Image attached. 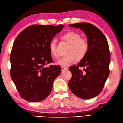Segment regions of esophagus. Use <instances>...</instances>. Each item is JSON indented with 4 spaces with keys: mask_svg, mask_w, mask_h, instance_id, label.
I'll return each instance as SVG.
<instances>
[{
    "mask_svg": "<svg viewBox=\"0 0 123 123\" xmlns=\"http://www.w3.org/2000/svg\"><path fill=\"white\" fill-rule=\"evenodd\" d=\"M62 71L67 70H68V68H67V67H65V66H62Z\"/></svg>",
    "mask_w": 123,
    "mask_h": 123,
    "instance_id": "1",
    "label": "esophagus"
}]
</instances>
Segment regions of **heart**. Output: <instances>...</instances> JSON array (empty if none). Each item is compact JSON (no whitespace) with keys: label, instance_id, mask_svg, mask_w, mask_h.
<instances>
[{"label":"heart","instance_id":"1","mask_svg":"<svg viewBox=\"0 0 123 123\" xmlns=\"http://www.w3.org/2000/svg\"><path fill=\"white\" fill-rule=\"evenodd\" d=\"M62 39L70 44L68 48V54L62 57L56 62V64L62 66L70 65L78 60H81L87 54L89 44L85 39L81 38L78 33L74 31H69L64 34ZM56 39H53L49 42V49L50 54L54 58L58 57V54L56 49Z\"/></svg>","mask_w":123,"mask_h":123}]
</instances>
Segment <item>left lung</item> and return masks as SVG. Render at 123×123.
Returning a JSON list of instances; mask_svg holds the SVG:
<instances>
[{
	"label": "left lung",
	"mask_w": 123,
	"mask_h": 123,
	"mask_svg": "<svg viewBox=\"0 0 123 123\" xmlns=\"http://www.w3.org/2000/svg\"><path fill=\"white\" fill-rule=\"evenodd\" d=\"M81 29L86 35L89 44L87 54L69 70L72 78L69 87L74 94L83 99H91L100 93L110 73V53L107 39L95 26L88 23L69 25ZM79 67H83L82 71Z\"/></svg>",
	"instance_id": "1"
}]
</instances>
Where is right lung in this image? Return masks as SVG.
<instances>
[{
    "instance_id": "obj_1",
    "label": "right lung",
    "mask_w": 123,
    "mask_h": 123,
    "mask_svg": "<svg viewBox=\"0 0 123 123\" xmlns=\"http://www.w3.org/2000/svg\"><path fill=\"white\" fill-rule=\"evenodd\" d=\"M64 25H33L16 38L10 55V75L21 97L32 102L43 100L51 93L59 66H45L53 62L49 42Z\"/></svg>"
}]
</instances>
